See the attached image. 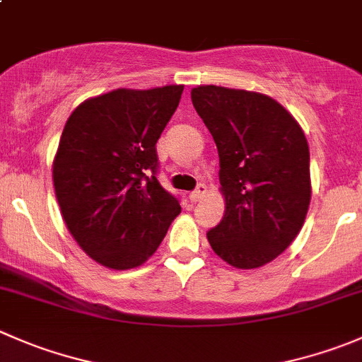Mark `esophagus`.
Here are the masks:
<instances>
[{"label":"esophagus","mask_w":362,"mask_h":362,"mask_svg":"<svg viewBox=\"0 0 362 362\" xmlns=\"http://www.w3.org/2000/svg\"><path fill=\"white\" fill-rule=\"evenodd\" d=\"M205 192H206V185L205 184H198V187H196L194 191L189 194V198H191V202L196 203V202H199L203 196H205Z\"/></svg>","instance_id":"34e87169"}]
</instances>
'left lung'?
Instances as JSON below:
<instances>
[{
  "label": "left lung",
  "mask_w": 362,
  "mask_h": 362,
  "mask_svg": "<svg viewBox=\"0 0 362 362\" xmlns=\"http://www.w3.org/2000/svg\"><path fill=\"white\" fill-rule=\"evenodd\" d=\"M192 106L219 152L224 217L206 238L237 269L272 262L293 242L311 199L310 146L296 118L262 93L192 88Z\"/></svg>",
  "instance_id": "obj_1"
}]
</instances>
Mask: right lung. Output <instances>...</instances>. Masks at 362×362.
<instances>
[{"label": "right lung", "instance_id": "obj_1", "mask_svg": "<svg viewBox=\"0 0 362 362\" xmlns=\"http://www.w3.org/2000/svg\"><path fill=\"white\" fill-rule=\"evenodd\" d=\"M182 92L120 88L84 100L66 120L52 163L56 198L72 237L100 265H141L180 214L156 177V143Z\"/></svg>", "mask_w": 362, "mask_h": 362}]
</instances>
